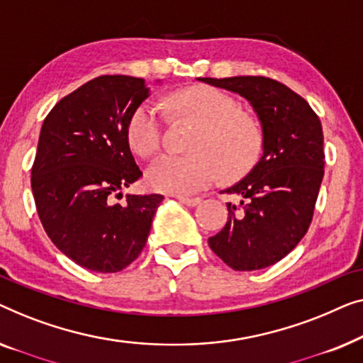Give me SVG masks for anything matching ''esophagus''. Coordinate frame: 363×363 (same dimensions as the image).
Returning <instances> with one entry per match:
<instances>
[{
	"label": "esophagus",
	"instance_id": "34e87169",
	"mask_svg": "<svg viewBox=\"0 0 363 363\" xmlns=\"http://www.w3.org/2000/svg\"><path fill=\"white\" fill-rule=\"evenodd\" d=\"M177 201L184 206H189V207H196L197 203H201V199L199 197H182V196H177Z\"/></svg>",
	"mask_w": 363,
	"mask_h": 363
}]
</instances>
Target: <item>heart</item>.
Returning a JSON list of instances; mask_svg holds the SVG:
<instances>
[{"label": "heart", "instance_id": "heart-1", "mask_svg": "<svg viewBox=\"0 0 363 363\" xmlns=\"http://www.w3.org/2000/svg\"><path fill=\"white\" fill-rule=\"evenodd\" d=\"M167 105L201 123L191 155H162L147 167L146 182L155 191L189 196L222 174L240 176L262 155L263 133L257 120L240 113L238 101L216 86L196 85L169 95ZM160 110L141 104L130 115L126 140L140 156H151L161 146Z\"/></svg>", "mask_w": 363, "mask_h": 363}]
</instances>
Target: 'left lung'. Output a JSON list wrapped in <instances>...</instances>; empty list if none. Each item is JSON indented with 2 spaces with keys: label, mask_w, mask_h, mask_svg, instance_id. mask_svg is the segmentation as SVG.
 <instances>
[{
  "label": "left lung",
  "mask_w": 363,
  "mask_h": 363,
  "mask_svg": "<svg viewBox=\"0 0 363 363\" xmlns=\"http://www.w3.org/2000/svg\"><path fill=\"white\" fill-rule=\"evenodd\" d=\"M208 85L250 101L263 131V155L242 181L223 192L225 227L208 238L212 252L235 272L263 269L284 258L311 225L324 177V135L319 116L303 96L268 77L211 79Z\"/></svg>",
  "instance_id": "1"
}]
</instances>
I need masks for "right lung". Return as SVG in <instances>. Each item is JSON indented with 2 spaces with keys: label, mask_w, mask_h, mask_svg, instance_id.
<instances>
[{
  "label": "right lung",
  "mask_w": 363,
  "mask_h": 363,
  "mask_svg": "<svg viewBox=\"0 0 363 363\" xmlns=\"http://www.w3.org/2000/svg\"><path fill=\"white\" fill-rule=\"evenodd\" d=\"M150 96L145 80L101 75L57 101L40 128L30 187L52 243L82 268L116 273L145 248L161 194L131 196L143 172L126 140L130 115Z\"/></svg>",
  "instance_id": "right-lung-1"
}]
</instances>
